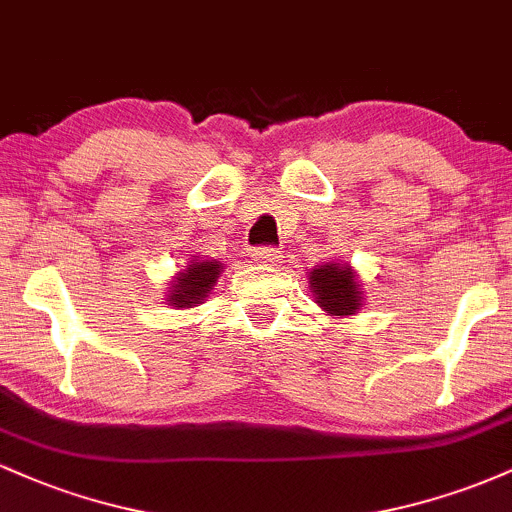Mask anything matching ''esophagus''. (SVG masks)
Segmentation results:
<instances>
[{
  "label": "esophagus",
  "mask_w": 512,
  "mask_h": 512,
  "mask_svg": "<svg viewBox=\"0 0 512 512\" xmlns=\"http://www.w3.org/2000/svg\"><path fill=\"white\" fill-rule=\"evenodd\" d=\"M252 257H255V262L272 264V267H274V264L281 262V250L272 248V245H262V248L252 250Z\"/></svg>",
  "instance_id": "esophagus-1"
}]
</instances>
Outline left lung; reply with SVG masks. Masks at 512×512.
Returning a JSON list of instances; mask_svg holds the SVG:
<instances>
[{"label": "left lung", "mask_w": 512, "mask_h": 512, "mask_svg": "<svg viewBox=\"0 0 512 512\" xmlns=\"http://www.w3.org/2000/svg\"><path fill=\"white\" fill-rule=\"evenodd\" d=\"M310 286L322 310L332 315H354L361 308V291L346 264H322L310 272Z\"/></svg>", "instance_id": "obj_1"}]
</instances>
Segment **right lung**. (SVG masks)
<instances>
[{
    "mask_svg": "<svg viewBox=\"0 0 512 512\" xmlns=\"http://www.w3.org/2000/svg\"><path fill=\"white\" fill-rule=\"evenodd\" d=\"M221 272V264L209 262H195L175 276V286L170 291V303L178 308H192L195 303H202L207 298L211 286L216 284Z\"/></svg>",
    "mask_w": 512,
    "mask_h": 512,
    "instance_id": "right-lung-1",
    "label": "right lung"
}]
</instances>
